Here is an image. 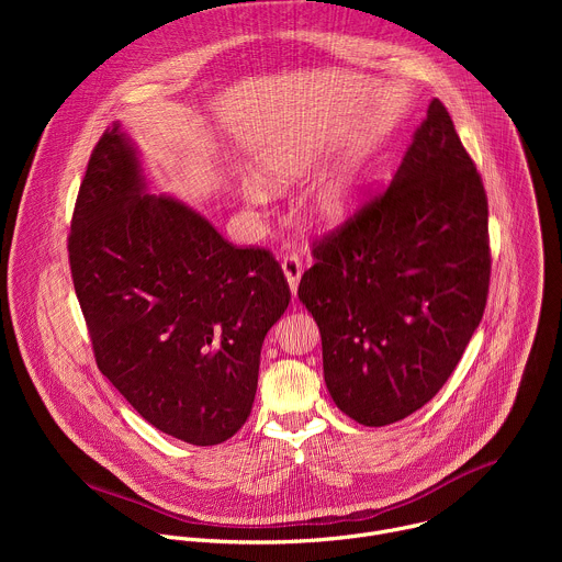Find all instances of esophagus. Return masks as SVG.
I'll use <instances>...</instances> for the list:
<instances>
[{"mask_svg": "<svg viewBox=\"0 0 562 562\" xmlns=\"http://www.w3.org/2000/svg\"><path fill=\"white\" fill-rule=\"evenodd\" d=\"M282 271H284V278L291 286V293L295 295L297 291V282H300V276H302V260L295 256V254H289L282 258Z\"/></svg>", "mask_w": 562, "mask_h": 562, "instance_id": "1", "label": "esophagus"}]
</instances>
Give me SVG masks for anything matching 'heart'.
<instances>
[{
  "label": "heart",
  "mask_w": 562,
  "mask_h": 562,
  "mask_svg": "<svg viewBox=\"0 0 562 562\" xmlns=\"http://www.w3.org/2000/svg\"><path fill=\"white\" fill-rule=\"evenodd\" d=\"M289 173L291 171H280L278 178L284 180V178H289ZM249 198L254 202H262L265 193L254 187V189H249ZM353 204H356V189H353V184L347 182V180H340V182L331 184L329 189H325V193L317 198L315 213H317V217H323L327 222H340L342 217L349 215Z\"/></svg>",
  "instance_id": "obj_1"
}]
</instances>
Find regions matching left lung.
Wrapping results in <instances>:
<instances>
[{
    "label": "left lung",
    "mask_w": 562,
    "mask_h": 562,
    "mask_svg": "<svg viewBox=\"0 0 562 562\" xmlns=\"http://www.w3.org/2000/svg\"><path fill=\"white\" fill-rule=\"evenodd\" d=\"M487 224L483 178L434 100L391 184L315 239L297 286L342 414L384 427L442 389L485 313Z\"/></svg>",
    "instance_id": "8db88e82"
}]
</instances>
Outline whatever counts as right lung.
Wrapping results in <instances>:
<instances>
[{"label": "right lung", "mask_w": 562, "mask_h": 562, "mask_svg": "<svg viewBox=\"0 0 562 562\" xmlns=\"http://www.w3.org/2000/svg\"><path fill=\"white\" fill-rule=\"evenodd\" d=\"M120 126L79 187L68 262L98 369L155 429L228 440L251 414L267 331L291 291L269 249L235 247L193 209L144 195Z\"/></svg>", "instance_id": "right-lung-1"}]
</instances>
